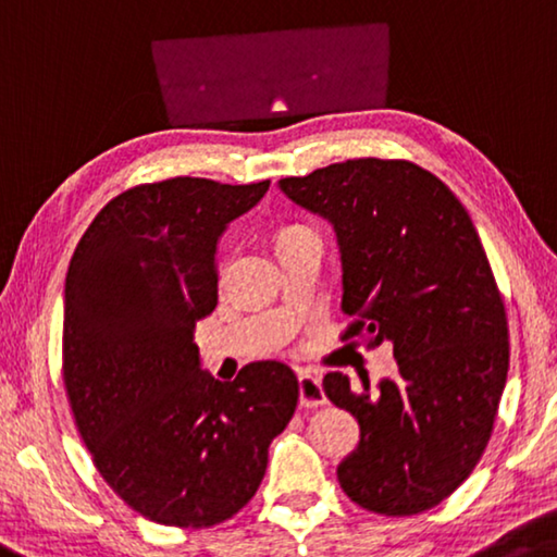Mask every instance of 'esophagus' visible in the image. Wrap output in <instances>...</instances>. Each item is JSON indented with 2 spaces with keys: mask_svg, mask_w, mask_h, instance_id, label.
<instances>
[{
  "mask_svg": "<svg viewBox=\"0 0 557 557\" xmlns=\"http://www.w3.org/2000/svg\"><path fill=\"white\" fill-rule=\"evenodd\" d=\"M297 384H299V406H305V409H317V406L326 404L320 376H314L310 372H299Z\"/></svg>",
  "mask_w": 557,
  "mask_h": 557,
  "instance_id": "34e87169",
  "label": "esophagus"
}]
</instances>
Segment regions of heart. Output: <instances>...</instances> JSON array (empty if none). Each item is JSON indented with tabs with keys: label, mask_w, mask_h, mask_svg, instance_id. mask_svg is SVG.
<instances>
[{
	"label": "heart",
	"mask_w": 557,
	"mask_h": 557,
	"mask_svg": "<svg viewBox=\"0 0 557 557\" xmlns=\"http://www.w3.org/2000/svg\"><path fill=\"white\" fill-rule=\"evenodd\" d=\"M299 231H307V227H302V225H295V227H287L285 233H282L280 237H287V235H293V233H299Z\"/></svg>",
	"instance_id": "b5f03b06"
}]
</instances>
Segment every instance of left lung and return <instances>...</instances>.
<instances>
[{"label": "left lung", "instance_id": "obj_1", "mask_svg": "<svg viewBox=\"0 0 557 557\" xmlns=\"http://www.w3.org/2000/svg\"><path fill=\"white\" fill-rule=\"evenodd\" d=\"M299 208L330 220L342 252V339L394 344L399 376L322 389L359 421L337 469L344 493L382 516L438 506L488 444L508 374V320L469 213L434 173L355 158L282 178Z\"/></svg>", "mask_w": 557, "mask_h": 557}]
</instances>
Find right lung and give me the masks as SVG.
Returning a JSON list of instances; mask_svg holds the SVG:
<instances>
[{
	"mask_svg": "<svg viewBox=\"0 0 557 557\" xmlns=\"http://www.w3.org/2000/svg\"><path fill=\"white\" fill-rule=\"evenodd\" d=\"M270 181L144 183L106 202L69 262L64 384L103 481L148 520L210 528L255 496L299 399L293 369H200L196 322L218 305V240Z\"/></svg>",
	"mask_w": 557,
	"mask_h": 557,
	"instance_id": "1",
	"label": "right lung"
}]
</instances>
